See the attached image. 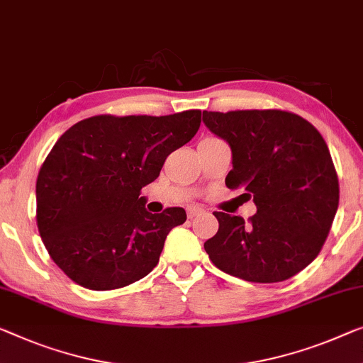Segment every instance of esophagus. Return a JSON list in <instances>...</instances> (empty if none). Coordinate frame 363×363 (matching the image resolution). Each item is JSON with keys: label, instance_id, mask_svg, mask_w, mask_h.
<instances>
[{"label": "esophagus", "instance_id": "esophagus-1", "mask_svg": "<svg viewBox=\"0 0 363 363\" xmlns=\"http://www.w3.org/2000/svg\"><path fill=\"white\" fill-rule=\"evenodd\" d=\"M202 213H205V210L202 207H196V205H192V207L187 208L189 218H194V216H199V215H202Z\"/></svg>", "mask_w": 363, "mask_h": 363}]
</instances>
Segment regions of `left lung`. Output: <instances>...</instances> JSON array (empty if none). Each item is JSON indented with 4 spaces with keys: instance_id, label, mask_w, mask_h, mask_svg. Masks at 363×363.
Masks as SVG:
<instances>
[{
    "instance_id": "left-lung-1",
    "label": "left lung",
    "mask_w": 363,
    "mask_h": 363,
    "mask_svg": "<svg viewBox=\"0 0 363 363\" xmlns=\"http://www.w3.org/2000/svg\"><path fill=\"white\" fill-rule=\"evenodd\" d=\"M202 121L231 148L226 186L252 197L257 212H215L218 231L205 241L210 261L247 282L274 284L315 261L339 205V181L321 133L285 111L207 112Z\"/></svg>"
}]
</instances>
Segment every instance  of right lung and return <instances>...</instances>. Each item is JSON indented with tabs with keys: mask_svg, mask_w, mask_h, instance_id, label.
<instances>
[{
	"mask_svg": "<svg viewBox=\"0 0 363 363\" xmlns=\"http://www.w3.org/2000/svg\"><path fill=\"white\" fill-rule=\"evenodd\" d=\"M200 111L163 117L96 116L69 127L37 176V226L53 262L89 290H113L148 275L186 210L150 213L145 186L167 155L191 142Z\"/></svg>",
	"mask_w": 363,
	"mask_h": 363,
	"instance_id": "add662e5",
	"label": "right lung"
}]
</instances>
